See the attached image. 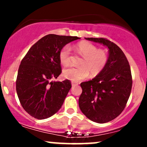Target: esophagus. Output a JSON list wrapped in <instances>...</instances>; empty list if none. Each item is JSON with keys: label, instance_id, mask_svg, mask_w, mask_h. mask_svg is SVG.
I'll return each mask as SVG.
<instances>
[{"label": "esophagus", "instance_id": "esophagus-1", "mask_svg": "<svg viewBox=\"0 0 147 147\" xmlns=\"http://www.w3.org/2000/svg\"><path fill=\"white\" fill-rule=\"evenodd\" d=\"M78 86V83H76V82H72V86Z\"/></svg>", "mask_w": 147, "mask_h": 147}]
</instances>
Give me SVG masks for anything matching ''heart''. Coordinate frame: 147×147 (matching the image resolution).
I'll return each instance as SVG.
<instances>
[{
    "label": "heart",
    "mask_w": 147,
    "mask_h": 147,
    "mask_svg": "<svg viewBox=\"0 0 147 147\" xmlns=\"http://www.w3.org/2000/svg\"><path fill=\"white\" fill-rule=\"evenodd\" d=\"M75 50L83 56L78 68H68L65 69L63 75L65 79L72 82H79L86 79L90 75H97L104 70L107 64L109 57L106 52L97 48L95 45L88 41H81L75 46ZM59 60L64 66L70 63V48L65 45L59 52Z\"/></svg>",
    "instance_id": "1"
}]
</instances>
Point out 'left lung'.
<instances>
[{
  "instance_id": "left-lung-1",
  "label": "left lung",
  "mask_w": 147,
  "mask_h": 147,
  "mask_svg": "<svg viewBox=\"0 0 147 147\" xmlns=\"http://www.w3.org/2000/svg\"><path fill=\"white\" fill-rule=\"evenodd\" d=\"M109 48V60L95 78L81 83V111L93 122L103 124L114 119L125 108L132 88V76L127 59L119 47L104 38H85Z\"/></svg>"
}]
</instances>
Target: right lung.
Here are the masks:
<instances>
[{
	"mask_svg": "<svg viewBox=\"0 0 147 147\" xmlns=\"http://www.w3.org/2000/svg\"><path fill=\"white\" fill-rule=\"evenodd\" d=\"M77 36L48 34L30 48L23 59L16 78V92L24 110L38 119L55 115L71 88L68 79L50 82L61 73V49Z\"/></svg>",
	"mask_w": 147,
	"mask_h": 147,
	"instance_id": "add662e5",
	"label": "right lung"
}]
</instances>
